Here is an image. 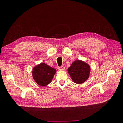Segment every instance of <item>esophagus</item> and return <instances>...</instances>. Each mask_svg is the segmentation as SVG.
Here are the masks:
<instances>
[{
  "instance_id": "esophagus-1",
  "label": "esophagus",
  "mask_w": 123,
  "mask_h": 123,
  "mask_svg": "<svg viewBox=\"0 0 123 123\" xmlns=\"http://www.w3.org/2000/svg\"><path fill=\"white\" fill-rule=\"evenodd\" d=\"M58 69H59V70H64L65 68L64 66H61V67H59Z\"/></svg>"
}]
</instances>
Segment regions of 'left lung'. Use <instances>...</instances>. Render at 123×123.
<instances>
[{"label":"left lung","mask_w":123,"mask_h":123,"mask_svg":"<svg viewBox=\"0 0 123 123\" xmlns=\"http://www.w3.org/2000/svg\"><path fill=\"white\" fill-rule=\"evenodd\" d=\"M68 71L74 83L81 84L89 77L90 68L85 62L77 60L72 63L68 68Z\"/></svg>","instance_id":"obj_1"}]
</instances>
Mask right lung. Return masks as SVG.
<instances>
[{"mask_svg":"<svg viewBox=\"0 0 123 123\" xmlns=\"http://www.w3.org/2000/svg\"><path fill=\"white\" fill-rule=\"evenodd\" d=\"M56 70L44 63H41L33 69V77L36 83L41 86L50 84L56 72Z\"/></svg>","mask_w":123,"mask_h":123,"instance_id":"1","label":"right lung"}]
</instances>
